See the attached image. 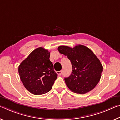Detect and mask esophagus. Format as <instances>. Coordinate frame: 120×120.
<instances>
[{
	"label": "esophagus",
	"instance_id": "1",
	"mask_svg": "<svg viewBox=\"0 0 120 120\" xmlns=\"http://www.w3.org/2000/svg\"><path fill=\"white\" fill-rule=\"evenodd\" d=\"M56 73L58 74V75H61L62 73V70H60V71H57Z\"/></svg>",
	"mask_w": 120,
	"mask_h": 120
}]
</instances>
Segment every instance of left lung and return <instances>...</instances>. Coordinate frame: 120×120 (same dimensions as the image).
Returning a JSON list of instances; mask_svg holds the SVG:
<instances>
[{
  "label": "left lung",
  "instance_id": "obj_1",
  "mask_svg": "<svg viewBox=\"0 0 120 120\" xmlns=\"http://www.w3.org/2000/svg\"><path fill=\"white\" fill-rule=\"evenodd\" d=\"M58 50L67 56L72 65V72L64 78L67 87L72 92L85 94L94 89L99 82L102 72L100 60L90 49L82 45L73 48L60 46Z\"/></svg>",
  "mask_w": 120,
  "mask_h": 120
}]
</instances>
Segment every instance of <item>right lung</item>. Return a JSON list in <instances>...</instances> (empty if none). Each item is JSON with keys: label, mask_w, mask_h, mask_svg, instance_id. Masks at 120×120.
Returning a JSON list of instances; mask_svg holds the SVG:
<instances>
[{"label": "right lung", "mask_w": 120, "mask_h": 120, "mask_svg": "<svg viewBox=\"0 0 120 120\" xmlns=\"http://www.w3.org/2000/svg\"><path fill=\"white\" fill-rule=\"evenodd\" d=\"M50 52L42 47L34 50L19 66L21 81L26 90L35 95L52 89L58 75L50 60Z\"/></svg>", "instance_id": "obj_1"}]
</instances>
